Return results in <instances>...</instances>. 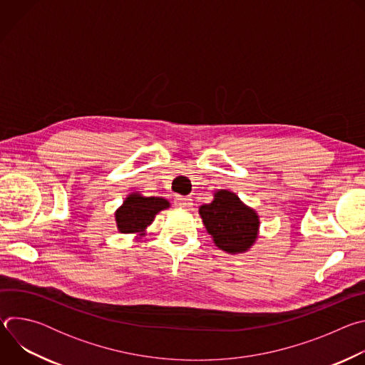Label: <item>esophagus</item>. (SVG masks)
<instances>
[{
	"label": "esophagus",
	"mask_w": 365,
	"mask_h": 365,
	"mask_svg": "<svg viewBox=\"0 0 365 365\" xmlns=\"http://www.w3.org/2000/svg\"><path fill=\"white\" fill-rule=\"evenodd\" d=\"M175 205L178 207H183V210H186V207L192 206V199L189 196H176L175 197Z\"/></svg>",
	"instance_id": "34e87169"
}]
</instances>
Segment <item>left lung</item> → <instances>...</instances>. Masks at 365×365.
Listing matches in <instances>:
<instances>
[{"instance_id": "left-lung-1", "label": "left lung", "mask_w": 365, "mask_h": 365, "mask_svg": "<svg viewBox=\"0 0 365 365\" xmlns=\"http://www.w3.org/2000/svg\"><path fill=\"white\" fill-rule=\"evenodd\" d=\"M199 214L217 247L227 252H244L257 238V214L230 190H218L210 205L199 207Z\"/></svg>"}]
</instances>
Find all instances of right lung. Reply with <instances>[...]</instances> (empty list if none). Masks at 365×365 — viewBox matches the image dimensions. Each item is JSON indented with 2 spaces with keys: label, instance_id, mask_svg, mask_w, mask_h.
<instances>
[{
  "label": "right lung",
  "instance_id": "right-lung-1",
  "mask_svg": "<svg viewBox=\"0 0 365 365\" xmlns=\"http://www.w3.org/2000/svg\"><path fill=\"white\" fill-rule=\"evenodd\" d=\"M166 207H169V202L163 197H145L138 193H133L115 212L118 231L123 234L143 232L145 227L153 222L155 214L166 210Z\"/></svg>",
  "mask_w": 365,
  "mask_h": 365
}]
</instances>
